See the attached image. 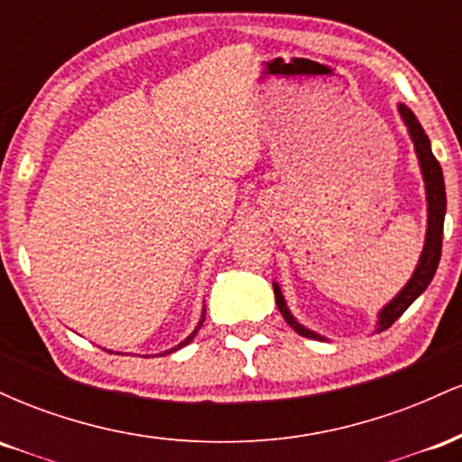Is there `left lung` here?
<instances>
[{"label": "left lung", "instance_id": "8db88e82", "mask_svg": "<svg viewBox=\"0 0 462 462\" xmlns=\"http://www.w3.org/2000/svg\"><path fill=\"white\" fill-rule=\"evenodd\" d=\"M397 110H400L402 121L406 124L408 134H411L412 145H415L417 158H419V167H421V176H423V184H426V201H428V230H426V243H423V252L419 256V263L412 272L411 280L404 284V289L395 295L389 304L384 306L383 310L378 312V328L375 330L383 332L386 328H391L393 323L404 315V310L408 306L415 301L423 291L428 289V284L432 282L434 273H437L439 261H441V245H443V221H445V182H443V171L441 164H439L437 158H434L432 147H430V139L423 132L421 124L417 121V116L412 115V110L404 104H397ZM273 293H275V304H278L280 312L293 328L295 332L301 334L306 338H317V341H326V337L321 334L309 330L306 326L295 319L291 315L289 306H286L282 291L280 286L273 282Z\"/></svg>", "mask_w": 462, "mask_h": 462}]
</instances>
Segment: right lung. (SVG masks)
Instances as JSON below:
<instances>
[{"mask_svg":"<svg viewBox=\"0 0 462 462\" xmlns=\"http://www.w3.org/2000/svg\"><path fill=\"white\" fill-rule=\"evenodd\" d=\"M201 323H204V315H201V321L198 323V328H195V330H193V332H190V334H189V337H187V338H184V341H182V343H180V346H178V347H173V349H167V352H162V356H164V354H171V352H176V349H180V347L189 346V343H190V341H193V337H195V334H198V330H199V328H201Z\"/></svg>","mask_w":462,"mask_h":462,"instance_id":"add662e5","label":"right lung"}]
</instances>
